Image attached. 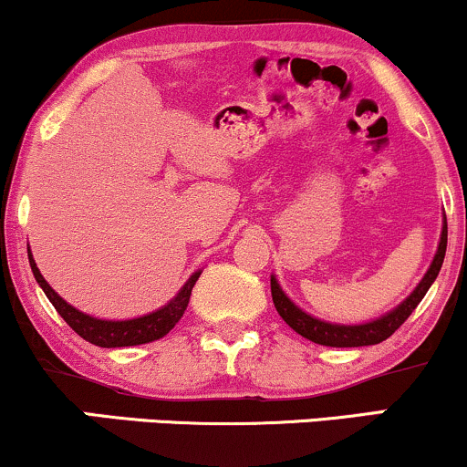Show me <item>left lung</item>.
<instances>
[{
    "instance_id": "8db88e82",
    "label": "left lung",
    "mask_w": 467,
    "mask_h": 467,
    "mask_svg": "<svg viewBox=\"0 0 467 467\" xmlns=\"http://www.w3.org/2000/svg\"><path fill=\"white\" fill-rule=\"evenodd\" d=\"M446 245H448V223L443 222L441 228V239H439V248L435 259H432L431 267L423 275L420 285L412 289V294L406 301H401L393 312L379 316V318L371 320V323L362 325H336L327 323V320L314 318L307 312H303L298 305H294L287 298V294L283 292L281 285L275 276L270 278L272 287V301H275V307L278 316H281L285 323L292 327L296 334H301L307 340L316 342V345L325 347H367V345H378V342L387 340L389 336H393L395 331L404 325V320L415 312L417 305L421 303V298L426 296V292L431 289L432 283L439 275L443 265V256H446Z\"/></svg>"
}]
</instances>
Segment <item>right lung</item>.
I'll list each match as a JSON object with an SVG mask.
<instances>
[{
    "instance_id": "right-lung-1",
    "label": "right lung",
    "mask_w": 467,
    "mask_h": 467,
    "mask_svg": "<svg viewBox=\"0 0 467 467\" xmlns=\"http://www.w3.org/2000/svg\"><path fill=\"white\" fill-rule=\"evenodd\" d=\"M28 261L36 283H39L41 289H44L46 296L50 298V303L55 305L57 312L61 314V318L66 320V323L72 327L80 337H83V340L92 342L96 347H105V349L144 345V342L160 340V337L169 334V331L178 325L182 316H184L192 285H195L197 278L202 275V270L195 272V275L184 283V287L180 289L178 296H175L171 303H166L164 307H160L158 312H151L147 316H140V318H131V320H100L89 314L78 312L77 307H72V305L63 301L55 289L47 285L44 275H41L39 267L35 264V259H32V252H28Z\"/></svg>"
}]
</instances>
